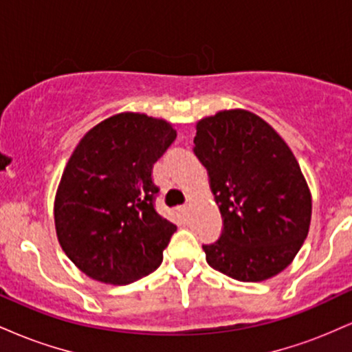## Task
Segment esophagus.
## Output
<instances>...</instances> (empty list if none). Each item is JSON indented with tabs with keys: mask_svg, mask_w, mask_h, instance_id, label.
I'll use <instances>...</instances> for the list:
<instances>
[{
	"mask_svg": "<svg viewBox=\"0 0 352 352\" xmlns=\"http://www.w3.org/2000/svg\"><path fill=\"white\" fill-rule=\"evenodd\" d=\"M177 210H179V213H180L182 217H188V213H190V205H182V207H179Z\"/></svg>",
	"mask_w": 352,
	"mask_h": 352,
	"instance_id": "1",
	"label": "esophagus"
}]
</instances>
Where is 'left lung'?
<instances>
[{
	"instance_id": "1",
	"label": "left lung",
	"mask_w": 352,
	"mask_h": 352,
	"mask_svg": "<svg viewBox=\"0 0 352 352\" xmlns=\"http://www.w3.org/2000/svg\"><path fill=\"white\" fill-rule=\"evenodd\" d=\"M193 144L223 220L220 238L204 245L207 263L245 283L283 272L311 223V192L292 148L245 109L200 119Z\"/></svg>"
}]
</instances>
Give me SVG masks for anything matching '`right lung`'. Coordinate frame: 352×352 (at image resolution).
<instances>
[{
  "label": "right lung",
  "instance_id": "obj_1",
  "mask_svg": "<svg viewBox=\"0 0 352 352\" xmlns=\"http://www.w3.org/2000/svg\"><path fill=\"white\" fill-rule=\"evenodd\" d=\"M175 139L167 120L120 112L76 145L56 192L54 223L63 252L89 278L129 285L162 263L177 227L153 208L152 167Z\"/></svg>",
  "mask_w": 352,
  "mask_h": 352
}]
</instances>
